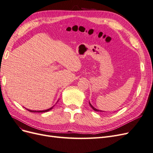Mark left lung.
I'll use <instances>...</instances> for the list:
<instances>
[{"mask_svg": "<svg viewBox=\"0 0 153 153\" xmlns=\"http://www.w3.org/2000/svg\"><path fill=\"white\" fill-rule=\"evenodd\" d=\"M89 105H90V106H91V108L93 109L94 110H95V111H96V112H102V111H101V110H98V109H96V108H95L93 106H92L91 103H90V102H89Z\"/></svg>", "mask_w": 153, "mask_h": 153, "instance_id": "1", "label": "left lung"}]
</instances>
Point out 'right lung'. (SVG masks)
Masks as SVG:
<instances>
[{
  "mask_svg": "<svg viewBox=\"0 0 153 153\" xmlns=\"http://www.w3.org/2000/svg\"><path fill=\"white\" fill-rule=\"evenodd\" d=\"M57 102H58V101H57ZM53 107V106H52V107H51V108H50L47 110H38V111H36V110H29V109H27V110H29V112H48V111L50 110L51 109H52Z\"/></svg>",
  "mask_w": 153,
  "mask_h": 153,
  "instance_id": "right-lung-1",
  "label": "right lung"
}]
</instances>
